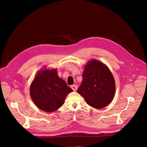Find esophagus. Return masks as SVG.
<instances>
[{
	"instance_id": "obj_1",
	"label": "esophagus",
	"mask_w": 147,
	"mask_h": 147,
	"mask_svg": "<svg viewBox=\"0 0 147 147\" xmlns=\"http://www.w3.org/2000/svg\"><path fill=\"white\" fill-rule=\"evenodd\" d=\"M71 88H72V89L74 91H76L77 90V86L76 84H74V85H72V86H71Z\"/></svg>"
}]
</instances>
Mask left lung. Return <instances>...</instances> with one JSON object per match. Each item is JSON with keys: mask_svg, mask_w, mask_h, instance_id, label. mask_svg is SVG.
<instances>
[{"mask_svg": "<svg viewBox=\"0 0 147 147\" xmlns=\"http://www.w3.org/2000/svg\"><path fill=\"white\" fill-rule=\"evenodd\" d=\"M83 82L77 92L92 107L100 109L112 101L115 82L109 67L102 62L91 59L84 66Z\"/></svg>", "mask_w": 147, "mask_h": 147, "instance_id": "1", "label": "left lung"}]
</instances>
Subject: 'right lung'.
<instances>
[{
  "mask_svg": "<svg viewBox=\"0 0 147 147\" xmlns=\"http://www.w3.org/2000/svg\"><path fill=\"white\" fill-rule=\"evenodd\" d=\"M73 90L57 75L56 69L39 70L30 84V96L37 107L53 112L64 104L66 96Z\"/></svg>",
  "mask_w": 147,
  "mask_h": 147,
  "instance_id": "right-lung-1",
  "label": "right lung"
}]
</instances>
